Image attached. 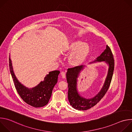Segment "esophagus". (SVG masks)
Returning <instances> with one entry per match:
<instances>
[{
	"mask_svg": "<svg viewBox=\"0 0 132 132\" xmlns=\"http://www.w3.org/2000/svg\"><path fill=\"white\" fill-rule=\"evenodd\" d=\"M61 76H62V78L64 79V78H66V74H65V72H64L62 71V72H61Z\"/></svg>",
	"mask_w": 132,
	"mask_h": 132,
	"instance_id": "1",
	"label": "esophagus"
}]
</instances>
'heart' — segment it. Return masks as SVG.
Masks as SVG:
<instances>
[{
  "mask_svg": "<svg viewBox=\"0 0 132 132\" xmlns=\"http://www.w3.org/2000/svg\"><path fill=\"white\" fill-rule=\"evenodd\" d=\"M90 47L88 44L80 40L70 41L64 50V54L70 53L68 57V64L72 67L80 66L86 60L89 54Z\"/></svg>",
  "mask_w": 132,
  "mask_h": 132,
  "instance_id": "heart-1",
  "label": "heart"
}]
</instances>
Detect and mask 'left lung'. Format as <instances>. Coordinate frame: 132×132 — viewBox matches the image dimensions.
<instances>
[{
  "mask_svg": "<svg viewBox=\"0 0 132 132\" xmlns=\"http://www.w3.org/2000/svg\"><path fill=\"white\" fill-rule=\"evenodd\" d=\"M101 62H104L109 65L106 77L100 91L97 95L90 99H86L81 96L77 90V79L85 66L80 65L67 69L66 79L68 84V99L70 104L73 108L78 110H87L90 109L97 104L107 92L111 84L114 68L113 55L108 45H106V49L99 57L90 63Z\"/></svg>",
  "mask_w": 132,
  "mask_h": 132,
  "instance_id": "left-lung-1",
  "label": "left lung"
}]
</instances>
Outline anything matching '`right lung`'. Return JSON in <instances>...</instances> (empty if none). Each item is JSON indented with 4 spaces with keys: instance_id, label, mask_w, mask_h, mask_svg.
I'll return each mask as SVG.
<instances>
[{
    "instance_id": "obj_1",
    "label": "right lung",
    "mask_w": 132,
    "mask_h": 132,
    "mask_svg": "<svg viewBox=\"0 0 132 132\" xmlns=\"http://www.w3.org/2000/svg\"><path fill=\"white\" fill-rule=\"evenodd\" d=\"M9 68L15 89L22 99L27 104L34 108L46 105L51 97L55 85L57 82L60 71L54 70L46 75L44 80L32 88H28L19 81L15 77L9 56Z\"/></svg>"
}]
</instances>
